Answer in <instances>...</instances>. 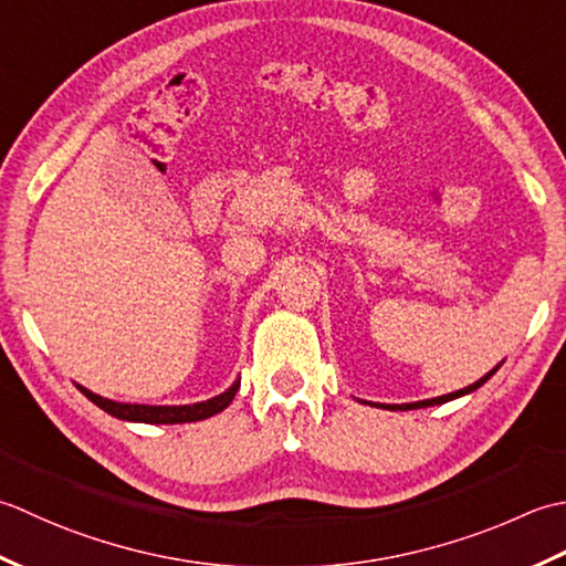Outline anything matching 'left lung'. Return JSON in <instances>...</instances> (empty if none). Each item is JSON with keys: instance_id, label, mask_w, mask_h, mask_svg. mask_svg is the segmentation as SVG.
Masks as SVG:
<instances>
[{"instance_id": "obj_1", "label": "left lung", "mask_w": 566, "mask_h": 566, "mask_svg": "<svg viewBox=\"0 0 566 566\" xmlns=\"http://www.w3.org/2000/svg\"><path fill=\"white\" fill-rule=\"evenodd\" d=\"M503 364V361H501ZM501 364L499 366H493L491 371L486 374V376H481L476 384H471V386H467V388H459V390H454V394H447V396H437V398H428V400H415V402H400V406H376V402H368V406H374V408H386V410H418V408H430V406H442V402H449V400H457V398H461V396H469V394H474L476 388H481L483 384H486V380L499 371L501 368ZM359 402H366V400H359Z\"/></svg>"}]
</instances>
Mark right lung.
Instances as JSON below:
<instances>
[{
  "instance_id": "right-lung-1",
  "label": "right lung",
  "mask_w": 566,
  "mask_h": 566,
  "mask_svg": "<svg viewBox=\"0 0 566 566\" xmlns=\"http://www.w3.org/2000/svg\"><path fill=\"white\" fill-rule=\"evenodd\" d=\"M239 384H241V378H237L234 384L224 390V394H219L210 400L190 402V406H142V402H117V400H109V398L92 394V390H87L80 384H75V386L83 390V396L95 402L97 408L109 412L112 418H119L126 422H146V424H178V422L207 420V418H212V415L222 412L229 402L234 400Z\"/></svg>"
}]
</instances>
